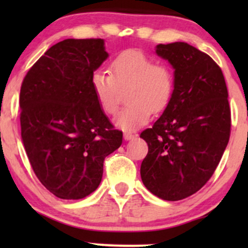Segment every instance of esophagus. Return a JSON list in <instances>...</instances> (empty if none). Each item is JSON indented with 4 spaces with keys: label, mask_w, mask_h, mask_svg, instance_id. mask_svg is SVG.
<instances>
[{
    "label": "esophagus",
    "mask_w": 248,
    "mask_h": 248,
    "mask_svg": "<svg viewBox=\"0 0 248 248\" xmlns=\"http://www.w3.org/2000/svg\"><path fill=\"white\" fill-rule=\"evenodd\" d=\"M136 136V134H133L130 132H124V140H132V139H134Z\"/></svg>",
    "instance_id": "obj_1"
}]
</instances>
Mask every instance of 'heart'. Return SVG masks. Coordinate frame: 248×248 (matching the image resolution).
Wrapping results in <instances>:
<instances>
[{"label":"heart","instance_id":"b5f03b06","mask_svg":"<svg viewBox=\"0 0 248 248\" xmlns=\"http://www.w3.org/2000/svg\"><path fill=\"white\" fill-rule=\"evenodd\" d=\"M93 93L102 112L113 115L118 109L120 91L129 102L115 118L116 126L130 130L142 126L152 113H160L169 105L175 77L167 64L155 62L139 50L119 53L110 62L109 75L101 71L91 79Z\"/></svg>","mask_w":248,"mask_h":248}]
</instances>
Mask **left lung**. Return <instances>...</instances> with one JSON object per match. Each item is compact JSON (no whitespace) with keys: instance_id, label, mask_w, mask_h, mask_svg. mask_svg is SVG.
Instances as JSON below:
<instances>
[{"instance_id":"obj_1","label":"left lung","mask_w":248,"mask_h":248,"mask_svg":"<svg viewBox=\"0 0 248 248\" xmlns=\"http://www.w3.org/2000/svg\"><path fill=\"white\" fill-rule=\"evenodd\" d=\"M156 53L175 69V87L163 114L140 135L148 144L141 178L173 202L211 178L230 140L231 108L223 72L209 55L183 42L158 44Z\"/></svg>"}]
</instances>
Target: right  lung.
<instances>
[{"label": "right lung", "instance_id": "add662e5", "mask_svg": "<svg viewBox=\"0 0 248 248\" xmlns=\"http://www.w3.org/2000/svg\"><path fill=\"white\" fill-rule=\"evenodd\" d=\"M108 57L101 38L65 39L25 75L19 93L22 140L37 178L62 199L100 184L106 156L122 143L96 101L91 79Z\"/></svg>", "mask_w": 248, "mask_h": 248}]
</instances>
